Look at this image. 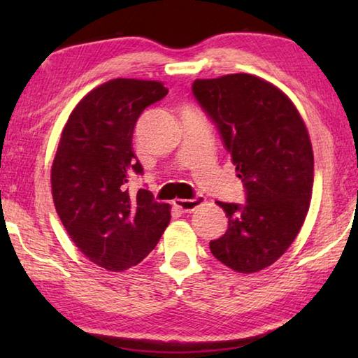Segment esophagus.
<instances>
[{
  "label": "esophagus",
  "mask_w": 358,
  "mask_h": 358,
  "mask_svg": "<svg viewBox=\"0 0 358 358\" xmlns=\"http://www.w3.org/2000/svg\"><path fill=\"white\" fill-rule=\"evenodd\" d=\"M203 201H205V199L201 197V196H197L194 199H175L173 205L180 211H183V213H191V211L196 210L199 205H202Z\"/></svg>",
  "instance_id": "34e87169"
}]
</instances>
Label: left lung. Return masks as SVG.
<instances>
[{
	"instance_id": "left-lung-1",
	"label": "left lung",
	"mask_w": 358,
	"mask_h": 358,
	"mask_svg": "<svg viewBox=\"0 0 358 358\" xmlns=\"http://www.w3.org/2000/svg\"><path fill=\"white\" fill-rule=\"evenodd\" d=\"M192 94L220 131L245 186V203L217 202L229 217L211 254L238 273L276 262L310 208L314 156L299 110L280 88L251 74L197 78Z\"/></svg>"
}]
</instances>
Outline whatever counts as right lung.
I'll return each mask as SVG.
<instances>
[{"label": "right lung", "instance_id": "1", "mask_svg": "<svg viewBox=\"0 0 358 358\" xmlns=\"http://www.w3.org/2000/svg\"><path fill=\"white\" fill-rule=\"evenodd\" d=\"M169 90L161 82L113 78L78 102L52 164L57 213L92 262L123 271L148 256L171 221V205L148 189L129 192L143 169L132 151L141 113Z\"/></svg>", "mask_w": 358, "mask_h": 358}]
</instances>
